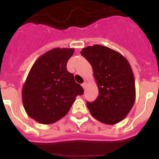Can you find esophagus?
I'll return each instance as SVG.
<instances>
[{"mask_svg": "<svg viewBox=\"0 0 159 159\" xmlns=\"http://www.w3.org/2000/svg\"><path fill=\"white\" fill-rule=\"evenodd\" d=\"M82 87H83V88H84V89H85V88H86V87H87V83L84 82V84H82Z\"/></svg>", "mask_w": 159, "mask_h": 159, "instance_id": "1", "label": "esophagus"}]
</instances>
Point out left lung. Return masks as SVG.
Wrapping results in <instances>:
<instances>
[{
	"label": "left lung",
	"mask_w": 159,
	"mask_h": 159,
	"mask_svg": "<svg viewBox=\"0 0 159 159\" xmlns=\"http://www.w3.org/2000/svg\"><path fill=\"white\" fill-rule=\"evenodd\" d=\"M81 55L91 64L99 95L87 106L95 119L105 124L121 122L135 101L134 74L123 55L105 46L84 48Z\"/></svg>",
	"instance_id": "8db88e82"
}]
</instances>
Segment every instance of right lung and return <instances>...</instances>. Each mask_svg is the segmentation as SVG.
<instances>
[{
  "label": "right lung",
  "mask_w": 159,
  "mask_h": 159,
  "mask_svg": "<svg viewBox=\"0 0 159 159\" xmlns=\"http://www.w3.org/2000/svg\"><path fill=\"white\" fill-rule=\"evenodd\" d=\"M73 48H53L32 65L22 89L28 116L42 124H51L67 115L84 89L67 70Z\"/></svg>",
  "instance_id": "1"
}]
</instances>
